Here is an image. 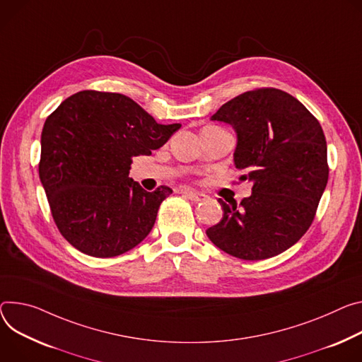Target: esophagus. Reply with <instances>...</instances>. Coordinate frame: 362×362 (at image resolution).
Wrapping results in <instances>:
<instances>
[{
  "label": "esophagus",
  "mask_w": 362,
  "mask_h": 362,
  "mask_svg": "<svg viewBox=\"0 0 362 362\" xmlns=\"http://www.w3.org/2000/svg\"><path fill=\"white\" fill-rule=\"evenodd\" d=\"M185 198H187L189 201L192 202H202L206 196L204 193H199V192H193V190H182L180 192Z\"/></svg>",
  "instance_id": "1"
}]
</instances>
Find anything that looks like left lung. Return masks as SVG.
<instances>
[{"instance_id": "obj_1", "label": "left lung", "mask_w": 362, "mask_h": 362, "mask_svg": "<svg viewBox=\"0 0 362 362\" xmlns=\"http://www.w3.org/2000/svg\"><path fill=\"white\" fill-rule=\"evenodd\" d=\"M215 121L237 131L235 168L252 182L250 198L226 204L206 229L222 251L241 259H266L298 243L310 228L329 177L326 139L319 121L290 93L247 90L223 104Z\"/></svg>"}]
</instances>
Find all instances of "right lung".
Segmentation results:
<instances>
[{"label":"right lung","instance_id":"right-lung-1","mask_svg":"<svg viewBox=\"0 0 362 362\" xmlns=\"http://www.w3.org/2000/svg\"><path fill=\"white\" fill-rule=\"evenodd\" d=\"M163 125L131 98L86 89L66 98L42 131L39 176L53 221L83 254L110 258L139 245L173 192L129 179L133 157L148 156L180 128Z\"/></svg>","mask_w":362,"mask_h":362}]
</instances>
